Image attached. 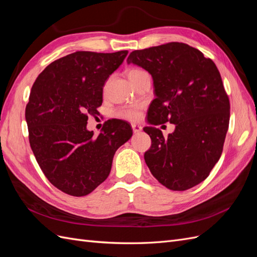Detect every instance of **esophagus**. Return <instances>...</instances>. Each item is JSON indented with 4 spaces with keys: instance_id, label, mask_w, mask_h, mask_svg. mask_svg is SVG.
Listing matches in <instances>:
<instances>
[{
    "instance_id": "34e87169",
    "label": "esophagus",
    "mask_w": 257,
    "mask_h": 257,
    "mask_svg": "<svg viewBox=\"0 0 257 257\" xmlns=\"http://www.w3.org/2000/svg\"><path fill=\"white\" fill-rule=\"evenodd\" d=\"M132 128H133V132L136 134V133H139L143 130V127L139 125V124H136V123H133L132 124Z\"/></svg>"
}]
</instances>
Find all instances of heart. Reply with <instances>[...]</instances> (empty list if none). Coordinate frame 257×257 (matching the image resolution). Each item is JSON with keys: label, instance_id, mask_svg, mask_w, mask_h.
Listing matches in <instances>:
<instances>
[{"label": "heart", "instance_id": "b5f03b06", "mask_svg": "<svg viewBox=\"0 0 257 257\" xmlns=\"http://www.w3.org/2000/svg\"><path fill=\"white\" fill-rule=\"evenodd\" d=\"M144 73V71L139 68H130L126 72V75L128 79H133L134 77L137 75ZM139 108L141 105L135 104V105H127V106H122L118 109H115L113 112V115L115 118L121 119V120H126V121H136L139 118Z\"/></svg>", "mask_w": 257, "mask_h": 257}]
</instances>
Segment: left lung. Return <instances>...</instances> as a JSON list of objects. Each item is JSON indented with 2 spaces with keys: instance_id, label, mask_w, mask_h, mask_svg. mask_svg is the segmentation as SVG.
Wrapping results in <instances>:
<instances>
[{
  "instance_id": "left-lung-1",
  "label": "left lung",
  "mask_w": 257,
  "mask_h": 257,
  "mask_svg": "<svg viewBox=\"0 0 257 257\" xmlns=\"http://www.w3.org/2000/svg\"><path fill=\"white\" fill-rule=\"evenodd\" d=\"M127 63L149 72L155 97L148 110L151 138L146 164L167 189L185 191L203 182L220 160L229 124V99L211 59L183 43L131 52ZM170 121L165 139L154 125Z\"/></svg>"
}]
</instances>
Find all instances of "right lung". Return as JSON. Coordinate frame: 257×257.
<instances>
[{"instance_id": "obj_1", "label": "right lung", "mask_w": 257, "mask_h": 257, "mask_svg": "<svg viewBox=\"0 0 257 257\" xmlns=\"http://www.w3.org/2000/svg\"><path fill=\"white\" fill-rule=\"evenodd\" d=\"M76 51L53 61L38 75L26 107L29 141L51 184L72 196H85L109 176L115 151L133 135L125 121L105 122L102 133L87 130L98 113L105 81L127 56Z\"/></svg>"}]
</instances>
